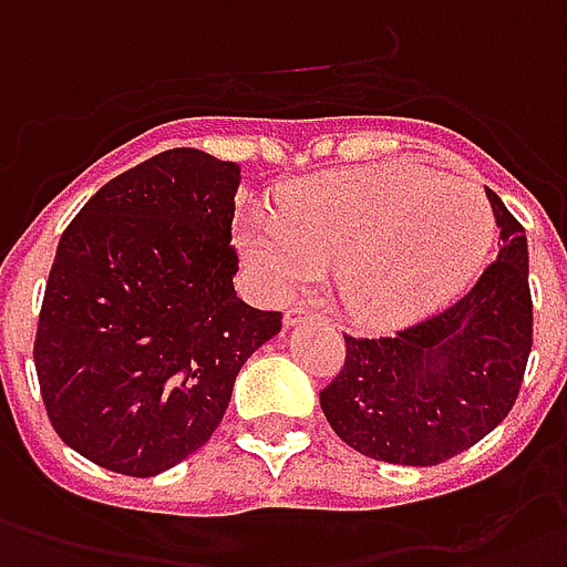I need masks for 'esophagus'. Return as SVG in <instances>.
<instances>
[{"label": "esophagus", "mask_w": 567, "mask_h": 567, "mask_svg": "<svg viewBox=\"0 0 567 567\" xmlns=\"http://www.w3.org/2000/svg\"><path fill=\"white\" fill-rule=\"evenodd\" d=\"M305 320H317V313L308 311V308H301V305H296V308H289L287 313H284V326H299L305 323Z\"/></svg>", "instance_id": "1"}]
</instances>
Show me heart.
Masks as SVG:
<instances>
[{
  "mask_svg": "<svg viewBox=\"0 0 567 567\" xmlns=\"http://www.w3.org/2000/svg\"><path fill=\"white\" fill-rule=\"evenodd\" d=\"M495 235L477 184L416 163H383L292 181L278 210L238 223V247L271 296L338 266L347 311L369 326L429 317L465 287Z\"/></svg>",
  "mask_w": 567,
  "mask_h": 567,
  "instance_id": "b5f03b06",
  "label": "heart"
}]
</instances>
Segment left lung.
<instances>
[{
	"mask_svg": "<svg viewBox=\"0 0 567 567\" xmlns=\"http://www.w3.org/2000/svg\"><path fill=\"white\" fill-rule=\"evenodd\" d=\"M502 229L498 259L435 317L383 338L344 334L347 357L320 392L344 444L392 465H437L511 414L532 353L528 244L486 189Z\"/></svg>",
	"mask_w": 567,
	"mask_h": 567,
	"instance_id": "1",
	"label": "left lung"
}]
</instances>
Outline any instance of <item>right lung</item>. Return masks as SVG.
<instances>
[{"instance_id":"obj_1","label":"right lung","mask_w":567,"mask_h":567,"mask_svg":"<svg viewBox=\"0 0 567 567\" xmlns=\"http://www.w3.org/2000/svg\"><path fill=\"white\" fill-rule=\"evenodd\" d=\"M238 184L196 147L156 153L60 238L32 357L53 432L102 468L153 477L196 453L280 332V311L235 296Z\"/></svg>"}]
</instances>
